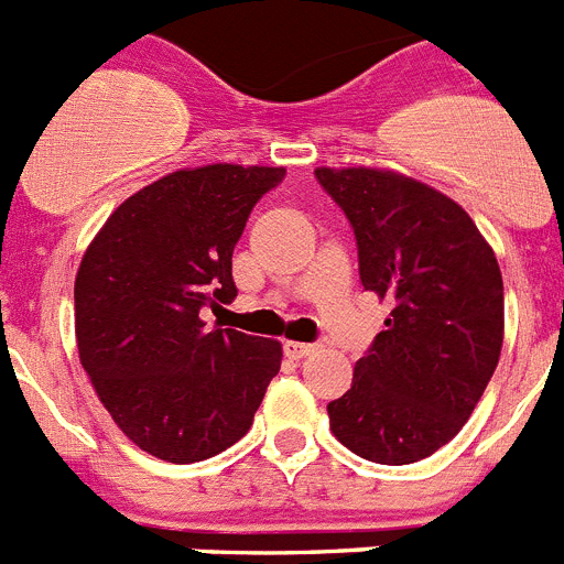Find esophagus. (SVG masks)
<instances>
[{
    "mask_svg": "<svg viewBox=\"0 0 564 564\" xmlns=\"http://www.w3.org/2000/svg\"><path fill=\"white\" fill-rule=\"evenodd\" d=\"M314 348H317V345H312V343H297V339H286V343H283V351H286L289 357H294V359L308 357V354H312Z\"/></svg>",
    "mask_w": 564,
    "mask_h": 564,
    "instance_id": "1",
    "label": "esophagus"
}]
</instances>
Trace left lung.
<instances>
[{"label":"left lung","instance_id":"8db88e82","mask_svg":"<svg viewBox=\"0 0 564 564\" xmlns=\"http://www.w3.org/2000/svg\"><path fill=\"white\" fill-rule=\"evenodd\" d=\"M357 236L359 281L393 303L348 393L328 404L339 444L402 466L453 441L503 348V275L469 213L390 169H317Z\"/></svg>","mask_w":564,"mask_h":564}]
</instances>
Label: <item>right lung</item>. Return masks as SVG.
I'll list each match as a JSON object with an SVG mask.
<instances>
[{
    "label": "right lung",
    "instance_id": "add662e5",
    "mask_svg": "<svg viewBox=\"0 0 564 564\" xmlns=\"http://www.w3.org/2000/svg\"><path fill=\"white\" fill-rule=\"evenodd\" d=\"M283 174L230 162L174 171L115 207L80 258V365L111 421L154 458L225 453L281 370L278 339L207 328L199 308L236 301L232 247Z\"/></svg>",
    "mask_w": 564,
    "mask_h": 564
}]
</instances>
